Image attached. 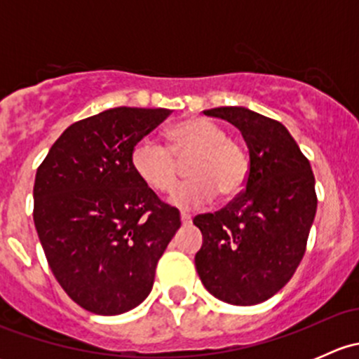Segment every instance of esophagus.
Instances as JSON below:
<instances>
[{
    "mask_svg": "<svg viewBox=\"0 0 359 359\" xmlns=\"http://www.w3.org/2000/svg\"><path fill=\"white\" fill-rule=\"evenodd\" d=\"M191 220H193V219H191L189 213H186V212L180 213V222H182L184 226H187V224H191Z\"/></svg>",
    "mask_w": 359,
    "mask_h": 359,
    "instance_id": "34e87169",
    "label": "esophagus"
}]
</instances>
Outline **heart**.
<instances>
[{"label":"heart","mask_w":359,"mask_h":359,"mask_svg":"<svg viewBox=\"0 0 359 359\" xmlns=\"http://www.w3.org/2000/svg\"><path fill=\"white\" fill-rule=\"evenodd\" d=\"M170 147L156 139L144 137L130 154L133 172L156 193H168L179 180V159H189L191 179L180 184L170 196L179 208L205 205L215 196L229 200L245 189L250 175L247 151L217 123L206 118H191L168 132Z\"/></svg>","instance_id":"1"}]
</instances>
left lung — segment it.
Returning a JSON list of instances; mask_svg holds the SVG:
<instances>
[{
    "instance_id": "obj_1",
    "label": "left lung",
    "mask_w": 359,
    "mask_h": 359,
    "mask_svg": "<svg viewBox=\"0 0 359 359\" xmlns=\"http://www.w3.org/2000/svg\"><path fill=\"white\" fill-rule=\"evenodd\" d=\"M236 126L247 142L243 193L215 213L194 217L203 245L194 257L205 288L233 306L271 299L299 267L316 215L309 159L276 119L247 107L203 111Z\"/></svg>"
}]
</instances>
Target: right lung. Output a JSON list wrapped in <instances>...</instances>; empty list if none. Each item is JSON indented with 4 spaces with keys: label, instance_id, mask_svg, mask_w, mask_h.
Returning <instances> with one entry per match:
<instances>
[{
    "label": "right lung",
    "instance_id": "add662e5",
    "mask_svg": "<svg viewBox=\"0 0 359 359\" xmlns=\"http://www.w3.org/2000/svg\"><path fill=\"white\" fill-rule=\"evenodd\" d=\"M170 109L114 107L72 123L34 180V226L53 276L83 309L139 306L180 213L133 172L130 154Z\"/></svg>",
    "mask_w": 359,
    "mask_h": 359
}]
</instances>
